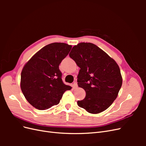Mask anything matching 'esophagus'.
<instances>
[{"mask_svg":"<svg viewBox=\"0 0 146 146\" xmlns=\"http://www.w3.org/2000/svg\"><path fill=\"white\" fill-rule=\"evenodd\" d=\"M73 87L74 88H77V83L76 82H74V83H73Z\"/></svg>","mask_w":146,"mask_h":146,"instance_id":"obj_1","label":"esophagus"}]
</instances>
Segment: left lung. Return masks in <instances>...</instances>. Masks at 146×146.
<instances>
[{"mask_svg": "<svg viewBox=\"0 0 146 146\" xmlns=\"http://www.w3.org/2000/svg\"><path fill=\"white\" fill-rule=\"evenodd\" d=\"M69 56L80 68L78 86L86 92L78 107L92 114L107 110L117 98L122 78L116 62L98 46L90 42L74 46Z\"/></svg>", "mask_w": 146, "mask_h": 146, "instance_id": "left-lung-1", "label": "left lung"}]
</instances>
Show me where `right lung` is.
I'll return each instance as SVG.
<instances>
[{
	"instance_id": "add662e5",
	"label": "right lung",
	"mask_w": 146,
	"mask_h": 146,
	"mask_svg": "<svg viewBox=\"0 0 146 146\" xmlns=\"http://www.w3.org/2000/svg\"><path fill=\"white\" fill-rule=\"evenodd\" d=\"M72 46L63 42L49 44L36 53L25 64L21 88L29 104L44 110L58 105L64 92L71 86L63 82L59 65Z\"/></svg>"
}]
</instances>
